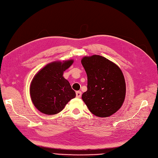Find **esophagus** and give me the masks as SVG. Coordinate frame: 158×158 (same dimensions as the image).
Returning a JSON list of instances; mask_svg holds the SVG:
<instances>
[{"mask_svg": "<svg viewBox=\"0 0 158 158\" xmlns=\"http://www.w3.org/2000/svg\"><path fill=\"white\" fill-rule=\"evenodd\" d=\"M76 97L80 98V97H81V95H82V92L81 91H76Z\"/></svg>", "mask_w": 158, "mask_h": 158, "instance_id": "1", "label": "esophagus"}]
</instances>
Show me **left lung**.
I'll return each instance as SVG.
<instances>
[{"mask_svg": "<svg viewBox=\"0 0 158 158\" xmlns=\"http://www.w3.org/2000/svg\"><path fill=\"white\" fill-rule=\"evenodd\" d=\"M81 63L87 75V91L82 94V100L97 117L113 114L121 107L126 91L121 69L99 55L84 57Z\"/></svg>", "mask_w": 158, "mask_h": 158, "instance_id": "left-lung-1", "label": "left lung"}]
</instances>
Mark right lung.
Instances as JSON below:
<instances>
[{
	"label": "right lung",
	"mask_w": 158,
	"mask_h": 158,
	"mask_svg": "<svg viewBox=\"0 0 158 158\" xmlns=\"http://www.w3.org/2000/svg\"><path fill=\"white\" fill-rule=\"evenodd\" d=\"M73 62L70 60L49 63L35 76L30 94L33 104L42 113L49 115L59 113L76 97L75 91L63 76V72Z\"/></svg>",
	"instance_id": "add662e5"
}]
</instances>
